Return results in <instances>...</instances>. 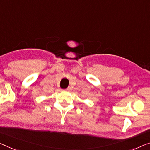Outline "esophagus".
Masks as SVG:
<instances>
[{
  "label": "esophagus",
  "mask_w": 150,
  "mask_h": 150,
  "mask_svg": "<svg viewBox=\"0 0 150 150\" xmlns=\"http://www.w3.org/2000/svg\"><path fill=\"white\" fill-rule=\"evenodd\" d=\"M70 90H71V88H67V89H65V91H70Z\"/></svg>",
  "instance_id": "1"
}]
</instances>
